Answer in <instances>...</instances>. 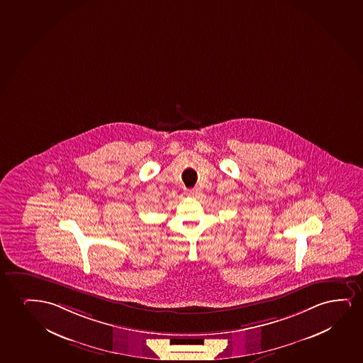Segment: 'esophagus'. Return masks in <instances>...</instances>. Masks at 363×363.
Returning a JSON list of instances; mask_svg holds the SVG:
<instances>
[{
	"instance_id": "34e87169",
	"label": "esophagus",
	"mask_w": 363,
	"mask_h": 363,
	"mask_svg": "<svg viewBox=\"0 0 363 363\" xmlns=\"http://www.w3.org/2000/svg\"><path fill=\"white\" fill-rule=\"evenodd\" d=\"M201 194V189H187V196H189V197H197L198 194Z\"/></svg>"
}]
</instances>
